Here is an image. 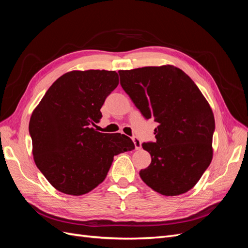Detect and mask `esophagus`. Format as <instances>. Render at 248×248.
<instances>
[{
  "instance_id": "34e87169",
  "label": "esophagus",
  "mask_w": 248,
  "mask_h": 248,
  "mask_svg": "<svg viewBox=\"0 0 248 248\" xmlns=\"http://www.w3.org/2000/svg\"><path fill=\"white\" fill-rule=\"evenodd\" d=\"M132 140H133V142H134V146H136V149L139 150V149L141 148V141L140 140L139 138L133 137V138H132Z\"/></svg>"
}]
</instances>
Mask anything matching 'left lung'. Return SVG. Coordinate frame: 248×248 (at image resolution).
Returning <instances> with one entry per match:
<instances>
[{"label": "left lung", "instance_id": "1", "mask_svg": "<svg viewBox=\"0 0 248 248\" xmlns=\"http://www.w3.org/2000/svg\"><path fill=\"white\" fill-rule=\"evenodd\" d=\"M124 91L141 115L158 126L155 142H144L151 155L140 176L150 188L174 197L190 190L211 163L213 111L193 80L172 65L120 70Z\"/></svg>", "mask_w": 248, "mask_h": 248}]
</instances>
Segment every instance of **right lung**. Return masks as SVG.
Here are the masks:
<instances>
[{
  "instance_id": "obj_1",
  "label": "right lung",
  "mask_w": 248,
  "mask_h": 248,
  "mask_svg": "<svg viewBox=\"0 0 248 248\" xmlns=\"http://www.w3.org/2000/svg\"><path fill=\"white\" fill-rule=\"evenodd\" d=\"M118 85L116 71L73 70L60 77L33 110L29 131L34 161L57 190L90 192L106 179L115 155L134 149L125 134L93 128Z\"/></svg>"
}]
</instances>
